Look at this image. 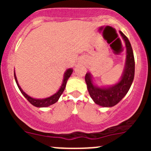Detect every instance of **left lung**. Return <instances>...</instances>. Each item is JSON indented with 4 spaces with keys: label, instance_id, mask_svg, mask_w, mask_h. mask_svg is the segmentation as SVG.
Here are the masks:
<instances>
[{
    "label": "left lung",
    "instance_id": "obj_1",
    "mask_svg": "<svg viewBox=\"0 0 151 151\" xmlns=\"http://www.w3.org/2000/svg\"><path fill=\"white\" fill-rule=\"evenodd\" d=\"M121 36L126 45V58L121 80L110 86L99 87L94 84L91 73L85 74V83L91 99L94 102L104 107H111L116 105L126 95L133 83L134 77L135 63L132 45L128 38L121 31Z\"/></svg>",
    "mask_w": 151,
    "mask_h": 151
}]
</instances>
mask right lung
<instances>
[{
	"label": "right lung",
	"instance_id": "obj_1",
	"mask_svg": "<svg viewBox=\"0 0 151 151\" xmlns=\"http://www.w3.org/2000/svg\"><path fill=\"white\" fill-rule=\"evenodd\" d=\"M73 72V69L72 68H68L64 73V76H63V83H62L61 86H60V89L57 91L55 94H53L52 96L50 97H47V98L45 99H34L30 97V96H28V94L25 93L22 89L21 88V87L19 85V83L17 82V79L16 74H15V72L14 73V79L15 81H16L17 85L18 88H19V91H21L22 95L26 98V99L28 100L29 102L31 104H33V106H36V107H47V106H50V105L55 104V103L57 102L58 101L59 98L61 96V94L63 93V91H64L65 88H66V85L67 83V80H68V78L70 77V76L71 75Z\"/></svg>",
	"mask_w": 151,
	"mask_h": 151
}]
</instances>
